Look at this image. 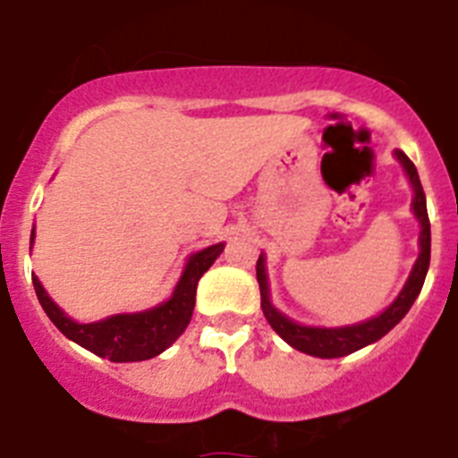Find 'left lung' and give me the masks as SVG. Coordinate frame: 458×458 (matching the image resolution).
<instances>
[{"label":"left lung","mask_w":458,"mask_h":458,"mask_svg":"<svg viewBox=\"0 0 458 458\" xmlns=\"http://www.w3.org/2000/svg\"><path fill=\"white\" fill-rule=\"evenodd\" d=\"M396 160L403 165L406 169V176L412 185V213L420 220V257L415 261L411 270V277H408L406 286L402 289V293L396 295V301L387 307L386 311H380L378 317L369 318V321L355 323V326H344V327H311V326H301V323L286 318L282 311H277L270 302L268 295V277H266V259L264 254L259 257L257 261V282L259 289H261V310H264V317L268 318L270 327L279 337L284 339L289 346H293L295 351H302L307 355H314V358H342V355L355 353V351L365 349L367 344L378 342L383 335H387L396 323L402 321L408 314V310L412 307L415 298L420 295L424 284V277H427L428 261H431V225H428V213H427V197H424L422 183H420L418 169L411 163V157L403 151L396 148L394 151Z\"/></svg>","instance_id":"1"}]
</instances>
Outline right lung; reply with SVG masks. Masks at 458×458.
Wrapping results in <instances>:
<instances>
[{"instance_id": "right-lung-1", "label": "right lung", "mask_w": 458, "mask_h": 458, "mask_svg": "<svg viewBox=\"0 0 458 458\" xmlns=\"http://www.w3.org/2000/svg\"><path fill=\"white\" fill-rule=\"evenodd\" d=\"M31 242H34V232H31ZM222 250H225V242H217V245H210V248L192 254L172 298L163 305L137 311V314H114V317L96 323L72 321L55 305L38 277L31 275V279H34L40 307L68 339L100 358L112 360V362H140V360L160 355L183 335L192 318L197 284H199L201 275L220 257Z\"/></svg>"}]
</instances>
